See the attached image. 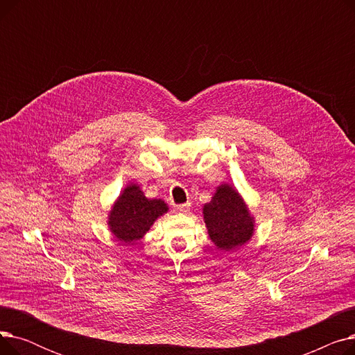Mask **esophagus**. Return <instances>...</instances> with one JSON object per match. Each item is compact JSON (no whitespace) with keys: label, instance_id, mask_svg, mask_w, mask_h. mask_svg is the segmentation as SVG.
<instances>
[{"label":"esophagus","instance_id":"1","mask_svg":"<svg viewBox=\"0 0 355 355\" xmlns=\"http://www.w3.org/2000/svg\"><path fill=\"white\" fill-rule=\"evenodd\" d=\"M190 206H191L190 202H184V204H178V206H175V207H177V210L180 213H189L190 211Z\"/></svg>","mask_w":355,"mask_h":355}]
</instances>
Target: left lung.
Instances as JSON below:
<instances>
[{
    "instance_id": "left-lung-1",
    "label": "left lung",
    "mask_w": 355,
    "mask_h": 355,
    "mask_svg": "<svg viewBox=\"0 0 355 355\" xmlns=\"http://www.w3.org/2000/svg\"><path fill=\"white\" fill-rule=\"evenodd\" d=\"M210 239L220 250L245 245L253 234L254 220L239 193L229 184H221L214 197L202 209Z\"/></svg>"
}]
</instances>
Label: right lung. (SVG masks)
Segmentation results:
<instances>
[{
	"mask_svg": "<svg viewBox=\"0 0 355 355\" xmlns=\"http://www.w3.org/2000/svg\"><path fill=\"white\" fill-rule=\"evenodd\" d=\"M166 211L168 206L162 200H149L144 196L139 185L130 184L112 207L107 225L122 243L134 245Z\"/></svg>",
	"mask_w": 355,
	"mask_h": 355,
	"instance_id": "obj_1",
	"label": "right lung"
}]
</instances>
